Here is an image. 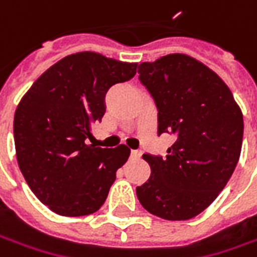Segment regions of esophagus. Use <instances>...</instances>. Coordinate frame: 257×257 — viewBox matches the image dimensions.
<instances>
[{
    "instance_id": "obj_1",
    "label": "esophagus",
    "mask_w": 257,
    "mask_h": 257,
    "mask_svg": "<svg viewBox=\"0 0 257 257\" xmlns=\"http://www.w3.org/2000/svg\"><path fill=\"white\" fill-rule=\"evenodd\" d=\"M142 157V152L139 150H132V159H140Z\"/></svg>"
}]
</instances>
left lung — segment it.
Masks as SVG:
<instances>
[{"label":"left lung","mask_w":257,"mask_h":257,"mask_svg":"<svg viewBox=\"0 0 257 257\" xmlns=\"http://www.w3.org/2000/svg\"><path fill=\"white\" fill-rule=\"evenodd\" d=\"M159 111V136H174L166 157L144 154L152 174L136 189L144 209L189 220L224 189L240 157L243 114L230 88L207 65L169 54L139 65Z\"/></svg>","instance_id":"left-lung-1"}]
</instances>
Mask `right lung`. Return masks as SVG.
I'll return each instance as SVG.
<instances>
[{"instance_id": "add662e5", "label": "right lung", "mask_w": 257, "mask_h": 257, "mask_svg": "<svg viewBox=\"0 0 257 257\" xmlns=\"http://www.w3.org/2000/svg\"><path fill=\"white\" fill-rule=\"evenodd\" d=\"M123 63L93 51L67 55L40 75L14 115L17 162L38 200L61 216H87L107 199L130 149H101L93 127L105 113L104 97L136 74Z\"/></svg>"}]
</instances>
